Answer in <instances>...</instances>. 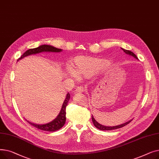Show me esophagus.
Here are the masks:
<instances>
[{
	"mask_svg": "<svg viewBox=\"0 0 159 159\" xmlns=\"http://www.w3.org/2000/svg\"><path fill=\"white\" fill-rule=\"evenodd\" d=\"M84 91H85V88L84 86H79L76 89L77 93H82V92H84Z\"/></svg>",
	"mask_w": 159,
	"mask_h": 159,
	"instance_id": "1",
	"label": "esophagus"
}]
</instances>
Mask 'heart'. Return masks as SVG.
<instances>
[{"label": "heart", "mask_w": 159, "mask_h": 159, "mask_svg": "<svg viewBox=\"0 0 159 159\" xmlns=\"http://www.w3.org/2000/svg\"><path fill=\"white\" fill-rule=\"evenodd\" d=\"M107 62L101 58L89 56H78L73 60L70 74L77 77H88L106 67Z\"/></svg>", "instance_id": "b5f03b06"}]
</instances>
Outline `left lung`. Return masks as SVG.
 <instances>
[{"label": "left lung", "instance_id": "left-lung-1", "mask_svg": "<svg viewBox=\"0 0 159 159\" xmlns=\"http://www.w3.org/2000/svg\"><path fill=\"white\" fill-rule=\"evenodd\" d=\"M121 49H122L123 50V51H124L125 53H126V54L130 55L133 56V57H135V58H137V59H138L137 57L134 53H133L132 52L129 51V50L124 49H123V48H121ZM91 118H92V121H93V124H94V126H95L97 128H98V129L102 130V131H104V130H113V129H119V128H122V127H124V126H126L127 124H128L132 120H129V121H128V122H126V123L120 124V125H118V126H103V125H101V124H100L99 123H98V122L95 120V119H94V117H93V116H91Z\"/></svg>", "mask_w": 159, "mask_h": 159}]
</instances>
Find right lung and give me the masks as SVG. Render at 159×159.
Wrapping results in <instances>:
<instances>
[{
    "label": "right lung",
    "instance_id": "obj_1",
    "mask_svg": "<svg viewBox=\"0 0 159 159\" xmlns=\"http://www.w3.org/2000/svg\"><path fill=\"white\" fill-rule=\"evenodd\" d=\"M62 51L61 49H58L55 47H53L52 46L49 45H41L38 48H32L30 49L26 52H24V54L20 56L19 58H18V61L20 60L21 58L32 55V54H36L39 53L40 52H60ZM70 98V94L68 93L66 95V97L64 100V102H63V105L62 106L61 110L58 114V115L57 116V118L52 121L51 122H49L46 124H33L31 123L29 121H27L29 124L31 126H34L40 130H43L46 131H55L57 130H58L61 129L65 124L66 122V108L67 106V104H68V102H69V100Z\"/></svg>",
    "mask_w": 159,
    "mask_h": 159
}]
</instances>
